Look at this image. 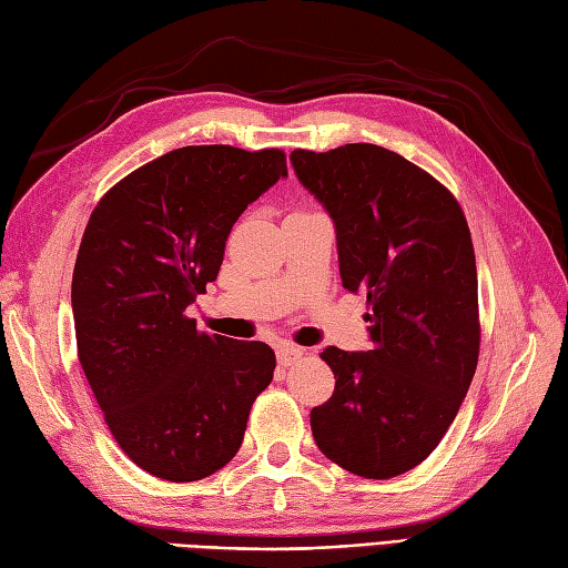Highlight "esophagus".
Listing matches in <instances>:
<instances>
[{
    "label": "esophagus",
    "mask_w": 568,
    "mask_h": 568,
    "mask_svg": "<svg viewBox=\"0 0 568 568\" xmlns=\"http://www.w3.org/2000/svg\"><path fill=\"white\" fill-rule=\"evenodd\" d=\"M303 348L295 346V344H281L277 346V364L281 366H293L297 364L300 358H303Z\"/></svg>",
    "instance_id": "1"
}]
</instances>
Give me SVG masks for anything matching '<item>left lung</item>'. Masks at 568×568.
<instances>
[{
	"mask_svg": "<svg viewBox=\"0 0 568 568\" xmlns=\"http://www.w3.org/2000/svg\"><path fill=\"white\" fill-rule=\"evenodd\" d=\"M336 229L342 285L364 293L373 346L322 358L334 393L310 413L320 452L393 478L437 449L474 381L478 275L462 204L439 180L373 143L291 153Z\"/></svg>",
	"mask_w": 568,
	"mask_h": 568,
	"instance_id": "8db88e82",
	"label": "left lung"
}]
</instances>
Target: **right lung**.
Returning a JSON list of instances; mask_svg holds the SVG:
<instances>
[{
	"instance_id": "obj_1",
	"label": "right lung",
	"mask_w": 568,
	"mask_h": 568,
	"mask_svg": "<svg viewBox=\"0 0 568 568\" xmlns=\"http://www.w3.org/2000/svg\"><path fill=\"white\" fill-rule=\"evenodd\" d=\"M281 178L277 149H175L119 180L84 226L78 358L112 437L155 478L187 484L232 462L273 381L268 344L204 334L187 307L220 273L241 212Z\"/></svg>"
}]
</instances>
